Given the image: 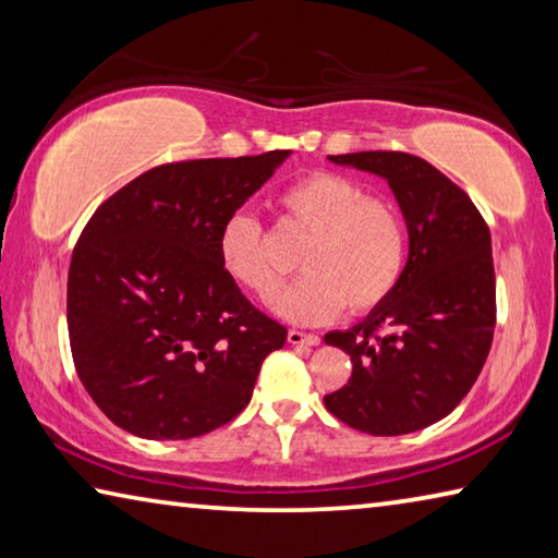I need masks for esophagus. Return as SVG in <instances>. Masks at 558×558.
I'll return each instance as SVG.
<instances>
[{
	"label": "esophagus",
	"instance_id": "1",
	"mask_svg": "<svg viewBox=\"0 0 558 558\" xmlns=\"http://www.w3.org/2000/svg\"><path fill=\"white\" fill-rule=\"evenodd\" d=\"M288 342H290L292 347H317V344H319V337H317V335L298 332V329H290V332H288Z\"/></svg>",
	"mask_w": 558,
	"mask_h": 558
}]
</instances>
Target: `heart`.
<instances>
[{
	"mask_svg": "<svg viewBox=\"0 0 558 558\" xmlns=\"http://www.w3.org/2000/svg\"><path fill=\"white\" fill-rule=\"evenodd\" d=\"M280 209L307 235L300 268L307 272L276 302V313L295 325H323L342 307L352 315L372 313L399 286L405 260V229L393 204L366 196L352 179L313 172L282 189ZM221 266L260 300L282 288V270L272 260L260 221L233 214L219 235Z\"/></svg>",
	"mask_w": 558,
	"mask_h": 558,
	"instance_id": "obj_1",
	"label": "heart"
}]
</instances>
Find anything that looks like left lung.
I'll list each match as a JSON object with an SVG mask.
<instances>
[{
    "instance_id": "left-lung-1",
    "label": "left lung",
    "mask_w": 558,
    "mask_h": 558,
    "mask_svg": "<svg viewBox=\"0 0 558 558\" xmlns=\"http://www.w3.org/2000/svg\"><path fill=\"white\" fill-rule=\"evenodd\" d=\"M389 182L409 229L399 286L362 323L327 332L352 356V379L325 405L369 436H403L456 409L483 372L495 335L493 239L458 184L405 153L332 155Z\"/></svg>"
}]
</instances>
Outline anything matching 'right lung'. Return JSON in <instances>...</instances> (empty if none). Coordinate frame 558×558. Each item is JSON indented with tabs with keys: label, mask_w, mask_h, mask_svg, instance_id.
<instances>
[{
	"label": "right lung",
	"mask_w": 558,
	"mask_h": 558,
	"mask_svg": "<svg viewBox=\"0 0 558 558\" xmlns=\"http://www.w3.org/2000/svg\"><path fill=\"white\" fill-rule=\"evenodd\" d=\"M290 155L155 167L90 216L69 270L71 352L90 399L122 430L186 440L248 405L288 329L223 270L219 235Z\"/></svg>",
	"instance_id": "obj_1"
}]
</instances>
